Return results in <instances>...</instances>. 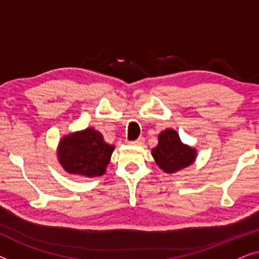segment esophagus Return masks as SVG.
I'll use <instances>...</instances> for the list:
<instances>
[{
	"label": "esophagus",
	"instance_id": "obj_1",
	"mask_svg": "<svg viewBox=\"0 0 259 259\" xmlns=\"http://www.w3.org/2000/svg\"><path fill=\"white\" fill-rule=\"evenodd\" d=\"M144 143H145V138H143V137H139V138H138V139H136V140H131V141H128V144H131V145H136V146H141V145H144Z\"/></svg>",
	"mask_w": 259,
	"mask_h": 259
}]
</instances>
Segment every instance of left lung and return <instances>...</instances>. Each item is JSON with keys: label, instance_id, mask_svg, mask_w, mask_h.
Listing matches in <instances>:
<instances>
[{"label": "left lung", "instance_id": "obj_1", "mask_svg": "<svg viewBox=\"0 0 259 259\" xmlns=\"http://www.w3.org/2000/svg\"><path fill=\"white\" fill-rule=\"evenodd\" d=\"M196 150L184 145L175 130H165L159 134L158 145L152 150L155 162L166 173L179 171L194 161Z\"/></svg>", "mask_w": 259, "mask_h": 259}]
</instances>
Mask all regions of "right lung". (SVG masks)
<instances>
[{
  "mask_svg": "<svg viewBox=\"0 0 259 259\" xmlns=\"http://www.w3.org/2000/svg\"><path fill=\"white\" fill-rule=\"evenodd\" d=\"M113 150L114 146L106 144L101 133L87 128L63 138L60 141L58 154L67 172L99 177L105 173Z\"/></svg>",
  "mask_w": 259,
  "mask_h": 259,
  "instance_id": "obj_1",
  "label": "right lung"
}]
</instances>
